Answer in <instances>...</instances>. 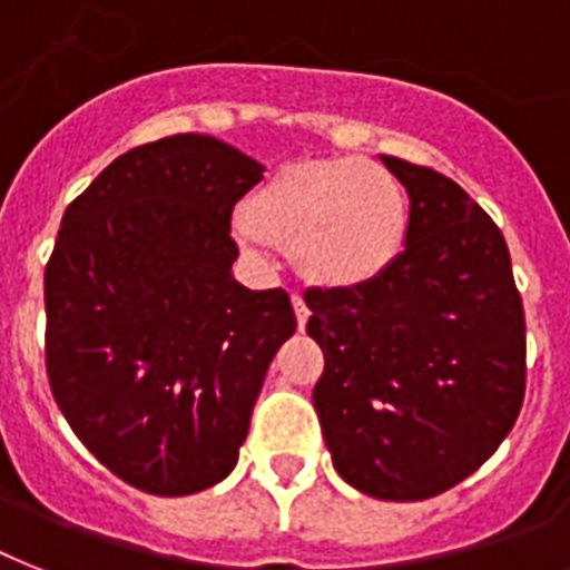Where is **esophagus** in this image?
I'll use <instances>...</instances> for the list:
<instances>
[{
	"label": "esophagus",
	"instance_id": "34e87169",
	"mask_svg": "<svg viewBox=\"0 0 570 570\" xmlns=\"http://www.w3.org/2000/svg\"><path fill=\"white\" fill-rule=\"evenodd\" d=\"M293 307H295V318H298V327L304 331V325H307V318H309V309L298 293H293Z\"/></svg>",
	"mask_w": 570,
	"mask_h": 570
}]
</instances>
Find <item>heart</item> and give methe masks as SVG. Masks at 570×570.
<instances>
[{
  "label": "heart",
  "mask_w": 570,
  "mask_h": 570,
  "mask_svg": "<svg viewBox=\"0 0 570 570\" xmlns=\"http://www.w3.org/2000/svg\"><path fill=\"white\" fill-rule=\"evenodd\" d=\"M239 243L293 248L295 266L327 289L377 281L410 237V196L386 166L363 157H316L281 166L248 198Z\"/></svg>",
  "instance_id": "b5f03b06"
}]
</instances>
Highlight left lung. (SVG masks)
Wrapping results in <instances>:
<instances>
[{
    "mask_svg": "<svg viewBox=\"0 0 570 570\" xmlns=\"http://www.w3.org/2000/svg\"><path fill=\"white\" fill-rule=\"evenodd\" d=\"M383 164L410 193V237L372 284L304 293L325 351L313 404L345 483L424 501L474 474L515 424L524 304L501 228L456 180Z\"/></svg>",
    "mask_w": 570,
    "mask_h": 570,
    "instance_id": "8db88e82",
    "label": "left lung"
}]
</instances>
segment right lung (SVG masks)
I'll return each mask as SVG.
<instances>
[{"instance_id":"add662e5","label":"right lung","mask_w":570,"mask_h":570,"mask_svg":"<svg viewBox=\"0 0 570 570\" xmlns=\"http://www.w3.org/2000/svg\"><path fill=\"white\" fill-rule=\"evenodd\" d=\"M263 166L205 134L119 155L69 202L46 263V374L87 451L160 498L228 478L277 348L284 289L230 277V213Z\"/></svg>"}]
</instances>
